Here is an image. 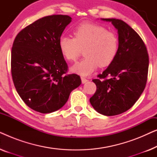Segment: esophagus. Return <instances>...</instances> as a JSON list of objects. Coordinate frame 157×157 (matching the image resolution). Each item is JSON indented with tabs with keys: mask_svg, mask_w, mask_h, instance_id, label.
I'll use <instances>...</instances> for the list:
<instances>
[{
	"mask_svg": "<svg viewBox=\"0 0 157 157\" xmlns=\"http://www.w3.org/2000/svg\"><path fill=\"white\" fill-rule=\"evenodd\" d=\"M81 82H82V83H86L87 81H88V80L86 78H85L84 77H81Z\"/></svg>",
	"mask_w": 157,
	"mask_h": 157,
	"instance_id": "esophagus-1",
	"label": "esophagus"
}]
</instances>
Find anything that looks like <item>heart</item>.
<instances>
[{
  "mask_svg": "<svg viewBox=\"0 0 157 157\" xmlns=\"http://www.w3.org/2000/svg\"><path fill=\"white\" fill-rule=\"evenodd\" d=\"M74 38L62 36L59 40L61 55L66 61L74 62L84 50L85 58L73 66L71 71L82 76H89L98 66L107 67L117 56L119 39L115 33L101 25L82 23L75 27Z\"/></svg>",
  "mask_w": 157,
  "mask_h": 157,
  "instance_id": "heart-1",
  "label": "heart"
}]
</instances>
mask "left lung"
<instances>
[{"instance_id":"obj_1","label":"left lung","mask_w":157,"mask_h":157,"mask_svg":"<svg viewBox=\"0 0 157 157\" xmlns=\"http://www.w3.org/2000/svg\"><path fill=\"white\" fill-rule=\"evenodd\" d=\"M111 22L118 31L119 50L112 63L99 78L93 79L96 91L90 103L104 116H115L134 106L147 84L149 55L139 34L124 21L101 18Z\"/></svg>"}]
</instances>
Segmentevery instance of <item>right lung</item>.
Instances as JSON below:
<instances>
[{"mask_svg":"<svg viewBox=\"0 0 157 157\" xmlns=\"http://www.w3.org/2000/svg\"><path fill=\"white\" fill-rule=\"evenodd\" d=\"M71 21L66 15L45 16L21 30L13 44L14 86L25 104L38 112L59 110L81 83L78 75L66 74L68 66L59 47Z\"/></svg>","mask_w":157,"mask_h":157,"instance_id":"right-lung-1","label":"right lung"}]
</instances>
